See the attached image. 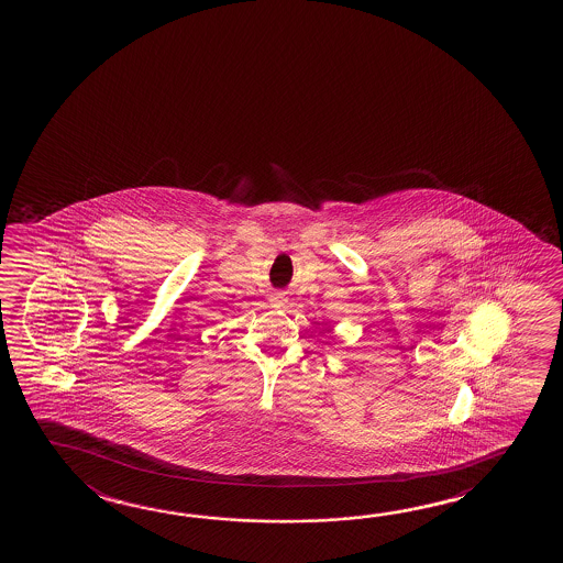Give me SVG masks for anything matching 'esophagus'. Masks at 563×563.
I'll return each instance as SVG.
<instances>
[{"mask_svg":"<svg viewBox=\"0 0 563 563\" xmlns=\"http://www.w3.org/2000/svg\"><path fill=\"white\" fill-rule=\"evenodd\" d=\"M271 302L275 306H285L288 302V298L283 292H275V295H271Z\"/></svg>","mask_w":563,"mask_h":563,"instance_id":"esophagus-1","label":"esophagus"}]
</instances>
